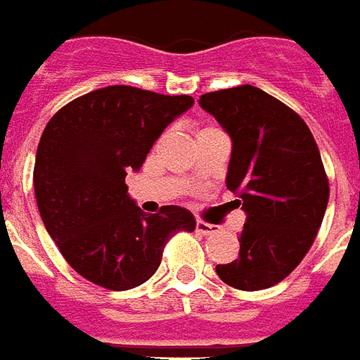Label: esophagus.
Here are the masks:
<instances>
[{
    "mask_svg": "<svg viewBox=\"0 0 360 360\" xmlns=\"http://www.w3.org/2000/svg\"><path fill=\"white\" fill-rule=\"evenodd\" d=\"M197 232L202 233V236H212V233L218 232V226H214V224L202 222V220H198V222H197Z\"/></svg>",
    "mask_w": 360,
    "mask_h": 360,
    "instance_id": "obj_1",
    "label": "esophagus"
}]
</instances>
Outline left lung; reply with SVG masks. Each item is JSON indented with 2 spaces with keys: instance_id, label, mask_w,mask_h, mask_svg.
Returning <instances> with one entry per match:
<instances>
[{
  "instance_id": "obj_1",
  "label": "left lung",
  "mask_w": 360,
  "mask_h": 360,
  "mask_svg": "<svg viewBox=\"0 0 360 360\" xmlns=\"http://www.w3.org/2000/svg\"><path fill=\"white\" fill-rule=\"evenodd\" d=\"M198 105L232 138L226 187L248 216L240 257L216 273L240 290L275 286L300 265L328 208L318 144L290 107L253 85L205 93Z\"/></svg>"
}]
</instances>
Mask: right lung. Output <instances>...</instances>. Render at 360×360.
I'll return each instance as SVG.
<instances>
[{"label":"right lung","instance_id":"1","mask_svg":"<svg viewBox=\"0 0 360 360\" xmlns=\"http://www.w3.org/2000/svg\"><path fill=\"white\" fill-rule=\"evenodd\" d=\"M193 103L188 95L109 85L49 120L37 150L34 197L46 232L84 278L109 290L140 286L160 267L167 240L195 230V216L181 206L142 212L124 183Z\"/></svg>","mask_w":360,"mask_h":360}]
</instances>
